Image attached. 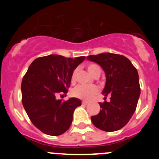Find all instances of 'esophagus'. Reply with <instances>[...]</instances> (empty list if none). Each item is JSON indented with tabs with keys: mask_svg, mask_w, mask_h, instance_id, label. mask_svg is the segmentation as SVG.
<instances>
[{
	"mask_svg": "<svg viewBox=\"0 0 159 159\" xmlns=\"http://www.w3.org/2000/svg\"><path fill=\"white\" fill-rule=\"evenodd\" d=\"M88 104H89V102H82V105H88Z\"/></svg>",
	"mask_w": 159,
	"mask_h": 159,
	"instance_id": "1",
	"label": "esophagus"
}]
</instances>
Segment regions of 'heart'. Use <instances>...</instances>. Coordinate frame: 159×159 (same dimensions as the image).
Wrapping results in <instances>:
<instances>
[{"label": "heart", "mask_w": 159, "mask_h": 159, "mask_svg": "<svg viewBox=\"0 0 159 159\" xmlns=\"http://www.w3.org/2000/svg\"><path fill=\"white\" fill-rule=\"evenodd\" d=\"M87 69L92 76H94L97 74H101V68H99L98 65H95V64H90L87 66ZM77 72H78L77 69L74 70V71L72 72L71 77H70L71 82H75L76 81ZM99 89L97 86L81 84L73 89L72 94L78 98L82 99L84 101H89L91 100L94 96L97 95Z\"/></svg>", "instance_id": "obj_1"}]
</instances>
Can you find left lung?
<instances>
[{
	"instance_id": "left-lung-1",
	"label": "left lung",
	"mask_w": 159,
	"mask_h": 159,
	"mask_svg": "<svg viewBox=\"0 0 159 159\" xmlns=\"http://www.w3.org/2000/svg\"><path fill=\"white\" fill-rule=\"evenodd\" d=\"M90 61L98 64L104 70L106 83L102 94L110 96V102L99 103L102 109L91 116L93 125L105 131H115L131 119L140 96L139 74L129 59L123 55L102 53L88 56Z\"/></svg>"
}]
</instances>
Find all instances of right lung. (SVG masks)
<instances>
[{
  "mask_svg": "<svg viewBox=\"0 0 159 159\" xmlns=\"http://www.w3.org/2000/svg\"><path fill=\"white\" fill-rule=\"evenodd\" d=\"M85 59L51 54L36 58L29 66L21 83L22 104L34 125L48 135L57 136L70 128L74 111L81 105L80 99L57 100L65 94L74 70Z\"/></svg>",
  "mask_w": 159,
  "mask_h": 159,
  "instance_id": "obj_1",
  "label": "right lung"
}]
</instances>
